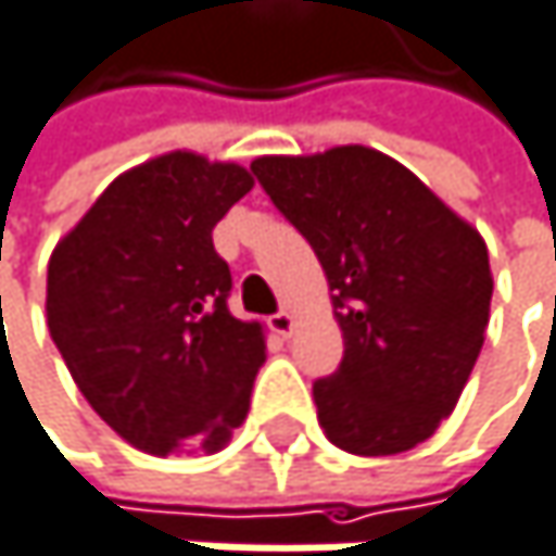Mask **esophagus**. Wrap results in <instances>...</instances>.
Instances as JSON below:
<instances>
[{
    "instance_id": "34e87169",
    "label": "esophagus",
    "mask_w": 556,
    "mask_h": 556,
    "mask_svg": "<svg viewBox=\"0 0 556 556\" xmlns=\"http://www.w3.org/2000/svg\"><path fill=\"white\" fill-rule=\"evenodd\" d=\"M293 326H296V319H293V313H276V316H269V329L276 332V336H283V339H290L293 336Z\"/></svg>"
}]
</instances>
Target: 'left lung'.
I'll use <instances>...</instances> for the list:
<instances>
[{
	"label": "left lung",
	"instance_id": "1",
	"mask_svg": "<svg viewBox=\"0 0 556 556\" xmlns=\"http://www.w3.org/2000/svg\"><path fill=\"white\" fill-rule=\"evenodd\" d=\"M250 172L313 243L332 290L345 355L313 384L326 437L355 456L430 440L485 342L492 269L482 233L368 146L260 155Z\"/></svg>",
	"mask_w": 556,
	"mask_h": 556
}]
</instances>
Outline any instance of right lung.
Returning <instances> with one entry per match:
<instances>
[{
	"label": "right lung",
	"mask_w": 556,
	"mask_h": 556,
	"mask_svg": "<svg viewBox=\"0 0 556 556\" xmlns=\"http://www.w3.org/2000/svg\"><path fill=\"white\" fill-rule=\"evenodd\" d=\"M250 188L237 162L165 152L113 178L51 253L48 332L87 404L142 453H217L250 410L266 342L230 316L211 240Z\"/></svg>",
	"instance_id": "obj_1"
}]
</instances>
